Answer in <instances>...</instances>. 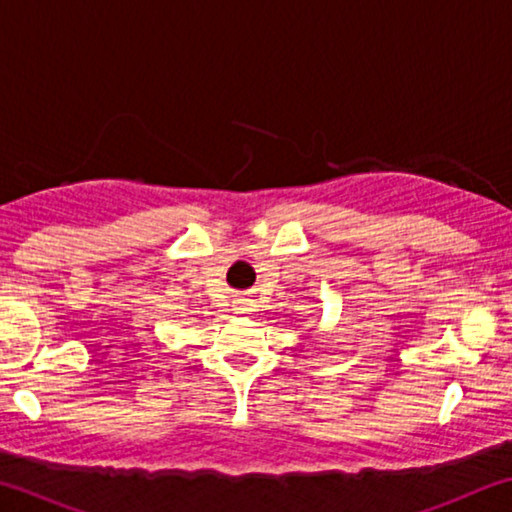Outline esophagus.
<instances>
[{
  "label": "esophagus",
  "instance_id": "1",
  "mask_svg": "<svg viewBox=\"0 0 512 512\" xmlns=\"http://www.w3.org/2000/svg\"><path fill=\"white\" fill-rule=\"evenodd\" d=\"M235 311H237V314H250V311H253V302H250V300H237L235 302Z\"/></svg>",
  "mask_w": 512,
  "mask_h": 512
}]
</instances>
